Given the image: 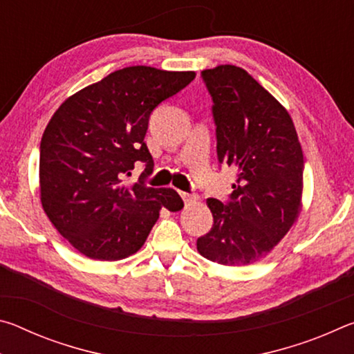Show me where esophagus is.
<instances>
[{
  "label": "esophagus",
  "instance_id": "1",
  "mask_svg": "<svg viewBox=\"0 0 354 354\" xmlns=\"http://www.w3.org/2000/svg\"><path fill=\"white\" fill-rule=\"evenodd\" d=\"M179 195H181V198L184 200L185 205H189V203L195 201L196 198H198V196H196L195 194H185V192H179Z\"/></svg>",
  "mask_w": 354,
  "mask_h": 354
}]
</instances>
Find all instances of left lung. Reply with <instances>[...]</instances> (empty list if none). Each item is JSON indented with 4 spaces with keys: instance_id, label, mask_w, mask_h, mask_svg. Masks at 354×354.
Listing matches in <instances>:
<instances>
[{
    "instance_id": "obj_1",
    "label": "left lung",
    "mask_w": 354,
    "mask_h": 354,
    "mask_svg": "<svg viewBox=\"0 0 354 354\" xmlns=\"http://www.w3.org/2000/svg\"><path fill=\"white\" fill-rule=\"evenodd\" d=\"M220 164L236 179L227 201L207 198L214 225L196 248L221 266H248L277 247L301 206L303 151L283 106L236 65L203 70Z\"/></svg>"
}]
</instances>
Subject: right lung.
<instances>
[{
  "label": "right lung",
  "instance_id": "add662e5",
  "mask_svg": "<svg viewBox=\"0 0 354 354\" xmlns=\"http://www.w3.org/2000/svg\"><path fill=\"white\" fill-rule=\"evenodd\" d=\"M194 71L136 65L87 86L51 117L40 142V200L61 236L91 259L137 253L162 207L184 206L173 189L145 184L153 158L145 143L151 112L194 81ZM136 162L140 181L124 183Z\"/></svg>",
  "mask_w": 354,
  "mask_h": 354
}]
</instances>
